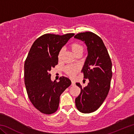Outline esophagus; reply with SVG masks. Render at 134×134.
Returning <instances> with one entry per match:
<instances>
[{"label": "esophagus", "mask_w": 134, "mask_h": 134, "mask_svg": "<svg viewBox=\"0 0 134 134\" xmlns=\"http://www.w3.org/2000/svg\"><path fill=\"white\" fill-rule=\"evenodd\" d=\"M75 84H76L75 81H73V80H71V85H72V86H74V85H75Z\"/></svg>", "instance_id": "34e87169"}]
</instances>
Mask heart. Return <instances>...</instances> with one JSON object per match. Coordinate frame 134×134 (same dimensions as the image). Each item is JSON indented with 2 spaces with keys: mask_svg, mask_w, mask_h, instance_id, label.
I'll list each match as a JSON object with an SVG mask.
<instances>
[{
  "mask_svg": "<svg viewBox=\"0 0 134 134\" xmlns=\"http://www.w3.org/2000/svg\"><path fill=\"white\" fill-rule=\"evenodd\" d=\"M69 48L70 50L73 53L76 57L81 56L83 53V47L80 44L77 42H72L69 45ZM63 54V50L61 49L59 51L58 54V58L59 60H61ZM64 71L65 73L68 74L69 76L72 77L75 76L76 74H77L79 71H80V68L78 66L75 65H69L65 68Z\"/></svg>",
  "mask_w": 134,
  "mask_h": 134,
  "instance_id": "obj_1",
  "label": "heart"
}]
</instances>
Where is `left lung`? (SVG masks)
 <instances>
[{
	"label": "left lung",
	"mask_w": 134,
	"mask_h": 134,
	"mask_svg": "<svg viewBox=\"0 0 134 134\" xmlns=\"http://www.w3.org/2000/svg\"><path fill=\"white\" fill-rule=\"evenodd\" d=\"M74 38L85 42L87 56L81 71L89 83L82 87L75 100L76 108L80 112L89 113L96 111L105 100L110 89L112 76V62L102 40L91 32L77 34Z\"/></svg>",
	"instance_id": "obj_1"
}]
</instances>
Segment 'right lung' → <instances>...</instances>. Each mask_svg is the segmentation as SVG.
I'll use <instances>...</instances> for the list:
<instances>
[{
    "label": "right lung",
    "mask_w": 134,
    "mask_h": 134,
    "mask_svg": "<svg viewBox=\"0 0 134 134\" xmlns=\"http://www.w3.org/2000/svg\"><path fill=\"white\" fill-rule=\"evenodd\" d=\"M74 35L44 34L35 41L29 51L24 64L25 85L31 103L42 113L56 112L60 95L71 84L63 76L58 82L53 81L49 72L58 64L59 51Z\"/></svg>",
    "instance_id": "1"
}]
</instances>
